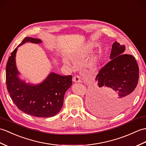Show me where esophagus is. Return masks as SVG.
I'll return each instance as SVG.
<instances>
[{"instance_id": "1", "label": "esophagus", "mask_w": 146, "mask_h": 146, "mask_svg": "<svg viewBox=\"0 0 146 146\" xmlns=\"http://www.w3.org/2000/svg\"><path fill=\"white\" fill-rule=\"evenodd\" d=\"M73 81H74V82H76V83H80V82H81V80L80 77L78 75H76L75 76H74L73 78Z\"/></svg>"}]
</instances>
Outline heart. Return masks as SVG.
<instances>
[{"label":"heart","instance_id":"obj_1","mask_svg":"<svg viewBox=\"0 0 146 146\" xmlns=\"http://www.w3.org/2000/svg\"><path fill=\"white\" fill-rule=\"evenodd\" d=\"M97 62V58L96 57H92L88 61L87 63V65L89 66H94Z\"/></svg>","mask_w":146,"mask_h":146}]
</instances>
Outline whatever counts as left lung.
Segmentation results:
<instances>
[{
	"label": "left lung",
	"mask_w": 146,
	"mask_h": 146,
	"mask_svg": "<svg viewBox=\"0 0 146 146\" xmlns=\"http://www.w3.org/2000/svg\"><path fill=\"white\" fill-rule=\"evenodd\" d=\"M125 46L115 42L112 46L110 62L96 77L88 97L94 110L105 115L121 113L133 101L138 83L139 66L135 58L122 54Z\"/></svg>",
	"instance_id": "1"
}]
</instances>
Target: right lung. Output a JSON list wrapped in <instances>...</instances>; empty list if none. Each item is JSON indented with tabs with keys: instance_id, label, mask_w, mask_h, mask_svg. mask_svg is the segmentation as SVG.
Instances as JSON below:
<instances>
[{
	"instance_id": "right-lung-1",
	"label": "right lung",
	"mask_w": 146,
	"mask_h": 146,
	"mask_svg": "<svg viewBox=\"0 0 146 146\" xmlns=\"http://www.w3.org/2000/svg\"><path fill=\"white\" fill-rule=\"evenodd\" d=\"M27 42L41 43L38 38L27 37L17 47ZM17 47L11 53L6 66V85L13 102L19 110L31 116L49 117L62 109L65 92L72 84V76H62L52 73L38 85L32 86L21 81L15 65Z\"/></svg>"
}]
</instances>
